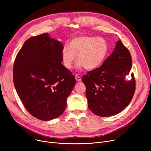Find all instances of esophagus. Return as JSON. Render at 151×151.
I'll use <instances>...</instances> for the list:
<instances>
[{"label": "esophagus", "instance_id": "1", "mask_svg": "<svg viewBox=\"0 0 151 151\" xmlns=\"http://www.w3.org/2000/svg\"><path fill=\"white\" fill-rule=\"evenodd\" d=\"M75 79H76V80L78 82H80V81H81V77H80V76H79V75H75Z\"/></svg>", "mask_w": 151, "mask_h": 151}]
</instances>
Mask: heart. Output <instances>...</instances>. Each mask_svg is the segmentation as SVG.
<instances>
[{"label":"heart","mask_w":151,"mask_h":151,"mask_svg":"<svg viewBox=\"0 0 151 151\" xmlns=\"http://www.w3.org/2000/svg\"><path fill=\"white\" fill-rule=\"evenodd\" d=\"M108 52V43L104 38L80 35L71 40L69 46L63 47L61 58L63 65L67 69L72 68L78 55V67L93 70L102 64Z\"/></svg>","instance_id":"obj_1"}]
</instances>
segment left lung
<instances>
[{"label": "left lung", "instance_id": "left-lung-1", "mask_svg": "<svg viewBox=\"0 0 151 151\" xmlns=\"http://www.w3.org/2000/svg\"><path fill=\"white\" fill-rule=\"evenodd\" d=\"M132 63L129 50L119 40L103 64L83 76L88 107L93 113L109 117L128 106L135 91L134 75L130 72ZM129 76L130 80L126 79Z\"/></svg>", "mask_w": 151, "mask_h": 151}]
</instances>
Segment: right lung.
Listing matches in <instances>:
<instances>
[{"mask_svg":"<svg viewBox=\"0 0 151 151\" xmlns=\"http://www.w3.org/2000/svg\"><path fill=\"white\" fill-rule=\"evenodd\" d=\"M63 45L43 34L29 38L15 58L13 79L16 91L27 111L50 121L64 111L76 80L62 64Z\"/></svg>","mask_w":151,"mask_h":151,"instance_id":"1","label":"right lung"}]
</instances>
